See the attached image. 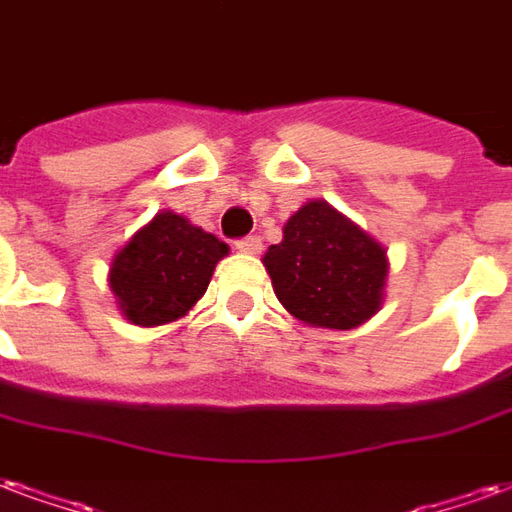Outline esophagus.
Instances as JSON below:
<instances>
[{"label": "esophagus", "instance_id": "obj_1", "mask_svg": "<svg viewBox=\"0 0 512 512\" xmlns=\"http://www.w3.org/2000/svg\"><path fill=\"white\" fill-rule=\"evenodd\" d=\"M237 251H240V253H259L261 251V240H259V237H242V240H237Z\"/></svg>", "mask_w": 512, "mask_h": 512}]
</instances>
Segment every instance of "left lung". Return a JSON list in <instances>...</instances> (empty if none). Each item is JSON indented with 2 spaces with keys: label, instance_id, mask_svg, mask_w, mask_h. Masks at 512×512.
Here are the masks:
<instances>
[{
  "label": "left lung",
  "instance_id": "obj_1",
  "mask_svg": "<svg viewBox=\"0 0 512 512\" xmlns=\"http://www.w3.org/2000/svg\"><path fill=\"white\" fill-rule=\"evenodd\" d=\"M261 261L275 297L308 327L354 330L382 308L384 245L324 199L305 201Z\"/></svg>",
  "mask_w": 512,
  "mask_h": 512
}]
</instances>
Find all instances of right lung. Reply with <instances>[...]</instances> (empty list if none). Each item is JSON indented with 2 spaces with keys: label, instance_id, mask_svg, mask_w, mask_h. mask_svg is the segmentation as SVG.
Returning <instances> with one entry per match:
<instances>
[{
  "label": "right lung",
  "instance_id": "1",
  "mask_svg": "<svg viewBox=\"0 0 512 512\" xmlns=\"http://www.w3.org/2000/svg\"><path fill=\"white\" fill-rule=\"evenodd\" d=\"M229 245L177 212L160 210L111 259L108 286L130 324L160 327L204 297Z\"/></svg>",
  "mask_w": 512,
  "mask_h": 512
}]
</instances>
